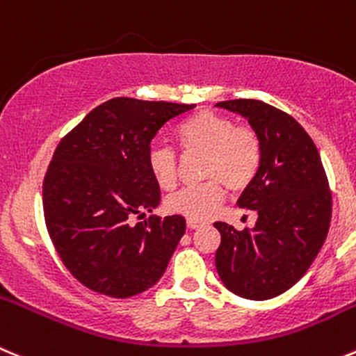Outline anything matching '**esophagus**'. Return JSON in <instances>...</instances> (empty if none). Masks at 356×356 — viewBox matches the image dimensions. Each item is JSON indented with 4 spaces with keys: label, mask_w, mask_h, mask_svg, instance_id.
<instances>
[{
    "label": "esophagus",
    "mask_w": 356,
    "mask_h": 356,
    "mask_svg": "<svg viewBox=\"0 0 356 356\" xmlns=\"http://www.w3.org/2000/svg\"><path fill=\"white\" fill-rule=\"evenodd\" d=\"M202 225H204V223L192 222V220H187V227H188V229H191V231H195V229H201Z\"/></svg>",
    "instance_id": "34e87169"
}]
</instances>
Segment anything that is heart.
<instances>
[{
    "label": "heart",
    "instance_id": "b5f03b06",
    "mask_svg": "<svg viewBox=\"0 0 356 356\" xmlns=\"http://www.w3.org/2000/svg\"><path fill=\"white\" fill-rule=\"evenodd\" d=\"M176 141L187 154H204L202 176L208 184L184 188L165 199V209L192 222H204L223 201V187L245 191L260 169L262 145L250 127L236 125L232 118L209 110H199L178 124ZM148 169L159 188L171 191L176 184L178 164L169 148L152 147Z\"/></svg>",
    "mask_w": 356,
    "mask_h": 356
}]
</instances>
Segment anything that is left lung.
<instances>
[{"label":"left lung","instance_id":"obj_1","mask_svg":"<svg viewBox=\"0 0 356 356\" xmlns=\"http://www.w3.org/2000/svg\"><path fill=\"white\" fill-rule=\"evenodd\" d=\"M246 118L262 145L255 180L238 199L257 211L253 229L216 222L222 241L216 270L236 296L267 300L292 289L327 239L332 195L320 154L302 125L285 111L255 99L216 103Z\"/></svg>","mask_w":356,"mask_h":356}]
</instances>
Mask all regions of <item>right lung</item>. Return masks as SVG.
<instances>
[{"instance_id":"right-lung-1","label":"right lung","mask_w":356,"mask_h":356,"mask_svg":"<svg viewBox=\"0 0 356 356\" xmlns=\"http://www.w3.org/2000/svg\"><path fill=\"white\" fill-rule=\"evenodd\" d=\"M195 104L113 97L83 117L54 152L43 211L60 260L83 286L125 299L154 286L185 234V218L152 215L161 188L148 169L152 140Z\"/></svg>"}]
</instances>
